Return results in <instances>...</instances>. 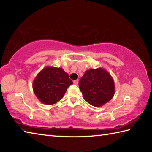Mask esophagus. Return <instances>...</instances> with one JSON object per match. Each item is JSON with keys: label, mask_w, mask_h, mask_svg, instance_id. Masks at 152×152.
Instances as JSON below:
<instances>
[{"label": "esophagus", "mask_w": 152, "mask_h": 152, "mask_svg": "<svg viewBox=\"0 0 152 152\" xmlns=\"http://www.w3.org/2000/svg\"><path fill=\"white\" fill-rule=\"evenodd\" d=\"M74 84H78V80H75L73 81Z\"/></svg>", "instance_id": "34e87169"}]
</instances>
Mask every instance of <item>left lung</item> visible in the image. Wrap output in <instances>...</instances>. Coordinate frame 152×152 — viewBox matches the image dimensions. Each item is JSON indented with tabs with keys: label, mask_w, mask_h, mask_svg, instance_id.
<instances>
[{
	"label": "left lung",
	"mask_w": 152,
	"mask_h": 152,
	"mask_svg": "<svg viewBox=\"0 0 152 152\" xmlns=\"http://www.w3.org/2000/svg\"><path fill=\"white\" fill-rule=\"evenodd\" d=\"M78 85L84 100L96 107L107 103L115 94V83L112 76L101 68L86 71Z\"/></svg>",
	"instance_id": "1"
}]
</instances>
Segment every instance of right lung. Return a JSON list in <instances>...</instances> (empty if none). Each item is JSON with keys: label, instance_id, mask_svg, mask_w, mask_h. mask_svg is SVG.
<instances>
[{"label": "right lung", "instance_id": "1", "mask_svg": "<svg viewBox=\"0 0 152 152\" xmlns=\"http://www.w3.org/2000/svg\"><path fill=\"white\" fill-rule=\"evenodd\" d=\"M73 82L61 68L48 66L33 80V89L36 96L48 105L55 104L62 99L67 88Z\"/></svg>", "mask_w": 152, "mask_h": 152}]
</instances>
